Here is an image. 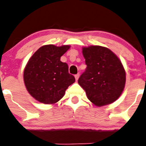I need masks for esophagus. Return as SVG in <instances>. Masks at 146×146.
I'll list each match as a JSON object with an SVG mask.
<instances>
[{"instance_id":"obj_1","label":"esophagus","mask_w":146,"mask_h":146,"mask_svg":"<svg viewBox=\"0 0 146 146\" xmlns=\"http://www.w3.org/2000/svg\"><path fill=\"white\" fill-rule=\"evenodd\" d=\"M74 76H75V79H76V81H77L79 77V74H76L74 75Z\"/></svg>"}]
</instances>
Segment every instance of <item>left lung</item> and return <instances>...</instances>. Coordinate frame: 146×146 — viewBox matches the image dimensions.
<instances>
[{
	"instance_id": "8db88e82",
	"label": "left lung",
	"mask_w": 146,
	"mask_h": 146,
	"mask_svg": "<svg viewBox=\"0 0 146 146\" xmlns=\"http://www.w3.org/2000/svg\"><path fill=\"white\" fill-rule=\"evenodd\" d=\"M86 68L78 79L88 99L102 106L118 99L124 89L125 72L120 60L106 47H84Z\"/></svg>"
}]
</instances>
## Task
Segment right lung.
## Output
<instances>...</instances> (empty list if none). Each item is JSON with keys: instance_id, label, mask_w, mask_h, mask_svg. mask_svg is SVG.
<instances>
[{"instance_id": "1", "label": "right lung", "mask_w": 146, "mask_h": 146, "mask_svg": "<svg viewBox=\"0 0 146 146\" xmlns=\"http://www.w3.org/2000/svg\"><path fill=\"white\" fill-rule=\"evenodd\" d=\"M70 45L40 47L30 57L24 70V82L33 97L45 104H54L63 97L65 90L75 82L67 63L60 57Z\"/></svg>"}]
</instances>
